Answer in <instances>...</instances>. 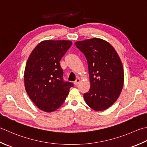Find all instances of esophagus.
<instances>
[{
  "label": "esophagus",
  "instance_id": "34e87169",
  "mask_svg": "<svg viewBox=\"0 0 147 147\" xmlns=\"http://www.w3.org/2000/svg\"><path fill=\"white\" fill-rule=\"evenodd\" d=\"M80 82V78H77V79L76 80V81L74 82V85L77 86V85H78Z\"/></svg>",
  "mask_w": 147,
  "mask_h": 147
}]
</instances>
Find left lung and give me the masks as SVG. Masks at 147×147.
<instances>
[{
	"instance_id": "obj_1",
	"label": "left lung",
	"mask_w": 147,
	"mask_h": 147,
	"mask_svg": "<svg viewBox=\"0 0 147 147\" xmlns=\"http://www.w3.org/2000/svg\"><path fill=\"white\" fill-rule=\"evenodd\" d=\"M87 60L90 87L83 94L85 101L95 111L113 105L122 90L123 68L119 55L111 44L100 38L75 42Z\"/></svg>"
}]
</instances>
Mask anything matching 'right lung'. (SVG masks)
Instances as JSON below:
<instances>
[{
    "instance_id": "add662e5",
    "label": "right lung",
    "mask_w": 147,
    "mask_h": 147,
    "mask_svg": "<svg viewBox=\"0 0 147 147\" xmlns=\"http://www.w3.org/2000/svg\"><path fill=\"white\" fill-rule=\"evenodd\" d=\"M72 45L69 40H45L32 51L24 71L25 90L37 108L45 112L57 110L73 86L63 81L60 60Z\"/></svg>"
}]
</instances>
